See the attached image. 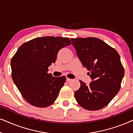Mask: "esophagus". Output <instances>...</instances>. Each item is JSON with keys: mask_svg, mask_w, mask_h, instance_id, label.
Masks as SVG:
<instances>
[{"mask_svg": "<svg viewBox=\"0 0 133 133\" xmlns=\"http://www.w3.org/2000/svg\"><path fill=\"white\" fill-rule=\"evenodd\" d=\"M72 81L71 79H70V78L66 77V81L67 82H70V81Z\"/></svg>", "mask_w": 133, "mask_h": 133, "instance_id": "34e87169", "label": "esophagus"}]
</instances>
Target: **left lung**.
I'll return each instance as SVG.
<instances>
[{
    "mask_svg": "<svg viewBox=\"0 0 133 133\" xmlns=\"http://www.w3.org/2000/svg\"><path fill=\"white\" fill-rule=\"evenodd\" d=\"M72 46L92 81L74 93L79 105L86 110H99L106 107L121 88L124 69L119 54L105 42L94 37L71 39Z\"/></svg>",
    "mask_w": 133,
    "mask_h": 133,
    "instance_id": "obj_1",
    "label": "left lung"
}]
</instances>
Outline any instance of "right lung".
Listing matches in <instances>:
<instances>
[{
	"label": "right lung",
	"mask_w": 133,
	"mask_h": 133,
	"mask_svg": "<svg viewBox=\"0 0 133 133\" xmlns=\"http://www.w3.org/2000/svg\"><path fill=\"white\" fill-rule=\"evenodd\" d=\"M71 45L69 38L46 36L23 43L11 61L12 78L23 97L33 106L52 105L66 81L53 77L48 68L55 63L59 51Z\"/></svg>",
	"instance_id": "1"
}]
</instances>
